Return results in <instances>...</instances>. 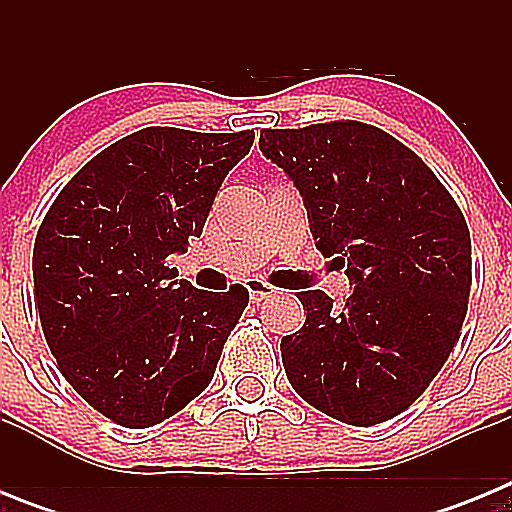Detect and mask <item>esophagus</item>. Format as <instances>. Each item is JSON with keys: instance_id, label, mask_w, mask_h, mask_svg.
<instances>
[{"instance_id": "obj_1", "label": "esophagus", "mask_w": 512, "mask_h": 512, "mask_svg": "<svg viewBox=\"0 0 512 512\" xmlns=\"http://www.w3.org/2000/svg\"><path fill=\"white\" fill-rule=\"evenodd\" d=\"M246 289H248V295H251V300H253V302L266 300V297H271V295H274V292H277V289L271 287V284H266L264 279H259V277L248 279V282H246Z\"/></svg>"}]
</instances>
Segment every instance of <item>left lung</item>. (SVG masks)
<instances>
[{"instance_id": "1", "label": "left lung", "mask_w": 512, "mask_h": 512, "mask_svg": "<svg viewBox=\"0 0 512 512\" xmlns=\"http://www.w3.org/2000/svg\"><path fill=\"white\" fill-rule=\"evenodd\" d=\"M259 148L300 189L323 256L354 292L333 305L297 292L307 320L282 338L297 395L348 425L408 410L459 341L472 241L459 205L423 158L359 120L261 130Z\"/></svg>"}]
</instances>
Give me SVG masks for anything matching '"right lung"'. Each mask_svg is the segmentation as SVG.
Returning <instances> with one entry per match:
<instances>
[{
    "instance_id": "1",
    "label": "right lung",
    "mask_w": 512,
    "mask_h": 512,
    "mask_svg": "<svg viewBox=\"0 0 512 512\" xmlns=\"http://www.w3.org/2000/svg\"><path fill=\"white\" fill-rule=\"evenodd\" d=\"M251 130L143 128L71 179L35 235V310L66 382L125 428L164 423L205 392L248 289L176 282Z\"/></svg>"
}]
</instances>
